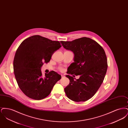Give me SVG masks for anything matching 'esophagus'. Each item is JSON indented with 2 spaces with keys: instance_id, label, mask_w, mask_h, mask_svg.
<instances>
[{
  "instance_id": "1",
  "label": "esophagus",
  "mask_w": 128,
  "mask_h": 128,
  "mask_svg": "<svg viewBox=\"0 0 128 128\" xmlns=\"http://www.w3.org/2000/svg\"><path fill=\"white\" fill-rule=\"evenodd\" d=\"M61 77H62V78H63V77H64V75H61Z\"/></svg>"
}]
</instances>
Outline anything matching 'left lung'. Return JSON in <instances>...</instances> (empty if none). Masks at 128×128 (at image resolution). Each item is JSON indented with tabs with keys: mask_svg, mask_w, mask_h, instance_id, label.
<instances>
[{
	"mask_svg": "<svg viewBox=\"0 0 128 128\" xmlns=\"http://www.w3.org/2000/svg\"><path fill=\"white\" fill-rule=\"evenodd\" d=\"M61 43L74 55V62L68 67L67 73L80 75L78 79L66 75L70 80L64 88L66 94L73 101H86L95 94L103 82L108 68L105 52L99 44L88 37Z\"/></svg>",
	"mask_w": 128,
	"mask_h": 128,
	"instance_id": "left-lung-1",
	"label": "left lung"
}]
</instances>
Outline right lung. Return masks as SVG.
<instances>
[{
  "instance_id": "obj_1",
  "label": "right lung",
  "mask_w": 128,
  "mask_h": 128,
  "mask_svg": "<svg viewBox=\"0 0 128 128\" xmlns=\"http://www.w3.org/2000/svg\"><path fill=\"white\" fill-rule=\"evenodd\" d=\"M61 47L59 41L38 35L30 37L20 44L14 56L13 70L19 88L27 96L37 100L43 99L60 80L61 75L54 71L43 76L41 68Z\"/></svg>"
}]
</instances>
